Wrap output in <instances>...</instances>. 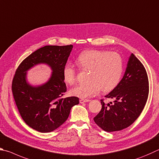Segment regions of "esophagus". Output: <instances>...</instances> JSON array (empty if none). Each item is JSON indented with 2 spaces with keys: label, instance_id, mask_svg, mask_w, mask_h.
<instances>
[{
  "label": "esophagus",
  "instance_id": "34e87169",
  "mask_svg": "<svg viewBox=\"0 0 159 159\" xmlns=\"http://www.w3.org/2000/svg\"><path fill=\"white\" fill-rule=\"evenodd\" d=\"M89 101H90L89 99H80V103H84V102H89Z\"/></svg>",
  "mask_w": 159,
  "mask_h": 159
}]
</instances>
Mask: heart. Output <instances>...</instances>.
Wrapping results in <instances>:
<instances>
[{
  "instance_id": "obj_1",
  "label": "heart",
  "mask_w": 159,
  "mask_h": 159,
  "mask_svg": "<svg viewBox=\"0 0 159 159\" xmlns=\"http://www.w3.org/2000/svg\"><path fill=\"white\" fill-rule=\"evenodd\" d=\"M77 63L84 70H89L87 82L71 89L72 96L85 98L96 96L100 91L107 93L119 84L124 70V61L116 52L91 49L81 53ZM63 80L66 84L76 82V70L72 63H67L63 70Z\"/></svg>"
}]
</instances>
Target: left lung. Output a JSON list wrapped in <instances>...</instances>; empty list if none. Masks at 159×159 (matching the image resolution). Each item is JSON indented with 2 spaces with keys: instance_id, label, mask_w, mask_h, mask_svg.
Masks as SVG:
<instances>
[{
  "instance_id": "obj_1",
  "label": "left lung",
  "mask_w": 159,
  "mask_h": 159,
  "mask_svg": "<svg viewBox=\"0 0 159 159\" xmlns=\"http://www.w3.org/2000/svg\"><path fill=\"white\" fill-rule=\"evenodd\" d=\"M149 80L146 70L131 54L123 78L119 84L105 96L113 102L105 103L93 118L95 123L107 132L117 131L130 126L143 112L148 98Z\"/></svg>"
}]
</instances>
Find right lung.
Listing matches in <instances>:
<instances>
[{
    "label": "right lung",
    "mask_w": 159,
    "mask_h": 159,
    "mask_svg": "<svg viewBox=\"0 0 159 159\" xmlns=\"http://www.w3.org/2000/svg\"><path fill=\"white\" fill-rule=\"evenodd\" d=\"M73 46L47 45L36 50L20 63L14 76L12 91L16 107L28 126L40 133L58 129L68 118L72 107L79 98H63L67 90L63 70ZM45 63L52 73L44 84L33 87L26 80V72L38 64Z\"/></svg>",
    "instance_id": "1"
}]
</instances>
